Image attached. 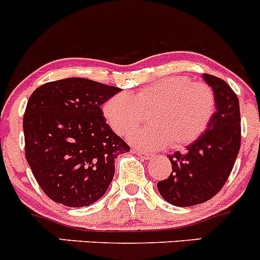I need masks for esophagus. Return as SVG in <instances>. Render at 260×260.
Masks as SVG:
<instances>
[{
    "mask_svg": "<svg viewBox=\"0 0 260 260\" xmlns=\"http://www.w3.org/2000/svg\"><path fill=\"white\" fill-rule=\"evenodd\" d=\"M133 153H134V154L140 155L143 159H149V158H152V154H150V153L145 152V150H142V149H133Z\"/></svg>",
    "mask_w": 260,
    "mask_h": 260,
    "instance_id": "obj_1",
    "label": "esophagus"
}]
</instances>
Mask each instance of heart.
I'll return each mask as SVG.
<instances>
[{"mask_svg":"<svg viewBox=\"0 0 260 260\" xmlns=\"http://www.w3.org/2000/svg\"><path fill=\"white\" fill-rule=\"evenodd\" d=\"M150 123L132 135V142L145 149L171 144L181 148L199 139L216 112V94L206 83L187 76H170L143 86L135 93H117L102 107L103 117L118 135H130L144 121Z\"/></svg>","mask_w":260,"mask_h":260,"instance_id":"heart-1","label":"heart"}]
</instances>
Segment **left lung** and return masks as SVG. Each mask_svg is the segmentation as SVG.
Returning <instances> with one entry per match:
<instances>
[{
  "label": "left lung",
  "mask_w": 260,
  "mask_h": 260,
  "mask_svg": "<svg viewBox=\"0 0 260 260\" xmlns=\"http://www.w3.org/2000/svg\"><path fill=\"white\" fill-rule=\"evenodd\" d=\"M216 94V112L206 133L187 145L186 153L169 155L172 171L157 187L163 199L177 207L200 204L222 189L234 169L241 143L239 98L217 76L204 74Z\"/></svg>",
  "instance_id": "8db88e82"
}]
</instances>
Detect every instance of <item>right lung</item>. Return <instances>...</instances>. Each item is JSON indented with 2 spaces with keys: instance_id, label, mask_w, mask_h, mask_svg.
I'll list each match as a JSON object with an SVG mask.
<instances>
[{
  "instance_id": "obj_1",
  "label": "right lung",
  "mask_w": 260,
  "mask_h": 260,
  "mask_svg": "<svg viewBox=\"0 0 260 260\" xmlns=\"http://www.w3.org/2000/svg\"><path fill=\"white\" fill-rule=\"evenodd\" d=\"M120 90L89 79L68 78L31 93L23 121L25 158L53 202L85 207L107 191L115 159L130 152L106 123L101 108Z\"/></svg>"
}]
</instances>
